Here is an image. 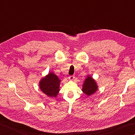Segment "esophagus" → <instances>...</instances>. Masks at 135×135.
<instances>
[{"label": "esophagus", "mask_w": 135, "mask_h": 135, "mask_svg": "<svg viewBox=\"0 0 135 135\" xmlns=\"http://www.w3.org/2000/svg\"><path fill=\"white\" fill-rule=\"evenodd\" d=\"M68 78H69V80H70V81H73L74 79L75 78V77H74V76L71 75V76H70L69 77H68Z\"/></svg>", "instance_id": "34e87169"}]
</instances>
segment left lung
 Listing matches in <instances>:
<instances>
[{"label": "left lung", "instance_id": "left-lung-1", "mask_svg": "<svg viewBox=\"0 0 135 135\" xmlns=\"http://www.w3.org/2000/svg\"><path fill=\"white\" fill-rule=\"evenodd\" d=\"M98 90V85L95 80L91 76L88 75L84 80L82 91L88 97L94 94Z\"/></svg>", "mask_w": 135, "mask_h": 135}]
</instances>
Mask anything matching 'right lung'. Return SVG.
I'll return each mask as SVG.
<instances>
[{
  "label": "right lung",
  "mask_w": 135,
  "mask_h": 135,
  "mask_svg": "<svg viewBox=\"0 0 135 135\" xmlns=\"http://www.w3.org/2000/svg\"><path fill=\"white\" fill-rule=\"evenodd\" d=\"M60 83L58 76L50 72L39 81V87L48 97L56 98L60 91Z\"/></svg>",
  "instance_id": "1"
}]
</instances>
